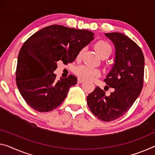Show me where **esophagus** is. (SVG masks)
I'll use <instances>...</instances> for the list:
<instances>
[{"label":"esophagus","instance_id":"obj_1","mask_svg":"<svg viewBox=\"0 0 155 155\" xmlns=\"http://www.w3.org/2000/svg\"><path fill=\"white\" fill-rule=\"evenodd\" d=\"M84 82V80L82 79V78H78V84H81V83H82V82Z\"/></svg>","mask_w":155,"mask_h":155}]
</instances>
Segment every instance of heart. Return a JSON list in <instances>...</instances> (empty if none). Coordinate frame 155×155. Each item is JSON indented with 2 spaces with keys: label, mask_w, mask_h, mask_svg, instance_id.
Returning a JSON list of instances; mask_svg holds the SVG:
<instances>
[{
  "label": "heart",
  "mask_w": 155,
  "mask_h": 155,
  "mask_svg": "<svg viewBox=\"0 0 155 155\" xmlns=\"http://www.w3.org/2000/svg\"><path fill=\"white\" fill-rule=\"evenodd\" d=\"M96 49L102 58L105 59L109 58L112 52V48L107 42L100 41L96 43ZM84 52V49H82L78 54V58H80ZM75 73L79 77L85 80H91L93 78L100 75V71L96 68L90 67L87 65H81L76 67Z\"/></svg>",
  "instance_id": "b5f03b06"
}]
</instances>
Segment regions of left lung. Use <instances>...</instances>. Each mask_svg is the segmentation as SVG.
<instances>
[{
    "label": "left lung",
    "mask_w": 155,
    "mask_h": 155,
    "mask_svg": "<svg viewBox=\"0 0 155 155\" xmlns=\"http://www.w3.org/2000/svg\"><path fill=\"white\" fill-rule=\"evenodd\" d=\"M104 35L113 42L116 50L112 68L104 80L114 91L106 96L103 90L96 87L87 101L96 117L111 121L124 115L139 96L143 84L145 63L141 49L126 35L119 32Z\"/></svg>",
    "instance_id": "1"
}]
</instances>
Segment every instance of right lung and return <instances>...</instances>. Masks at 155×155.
<instances>
[{
	"label": "right lung",
	"instance_id": "1",
	"mask_svg": "<svg viewBox=\"0 0 155 155\" xmlns=\"http://www.w3.org/2000/svg\"><path fill=\"white\" fill-rule=\"evenodd\" d=\"M94 36L89 30L53 25L38 31L23 44L18 56L16 82L31 107L47 112L60 105L78 79L69 75L56 80L53 72L58 62H73Z\"/></svg>",
	"mask_w": 155,
	"mask_h": 155
}]
</instances>
